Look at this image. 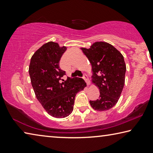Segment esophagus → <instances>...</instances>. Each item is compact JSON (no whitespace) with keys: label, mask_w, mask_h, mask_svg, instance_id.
<instances>
[{"label":"esophagus","mask_w":153,"mask_h":153,"mask_svg":"<svg viewBox=\"0 0 153 153\" xmlns=\"http://www.w3.org/2000/svg\"><path fill=\"white\" fill-rule=\"evenodd\" d=\"M83 79H84L85 80V82H86L87 85H89V84H90L89 79H88V77H87V75L86 74H84V76H83Z\"/></svg>","instance_id":"34e87169"}]
</instances>
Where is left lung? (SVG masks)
Listing matches in <instances>:
<instances>
[{
    "label": "left lung",
    "mask_w": 153,
    "mask_h": 153,
    "mask_svg": "<svg viewBox=\"0 0 153 153\" xmlns=\"http://www.w3.org/2000/svg\"><path fill=\"white\" fill-rule=\"evenodd\" d=\"M92 64L93 82L100 90L98 99L90 100L95 110L106 111L117 102L125 84L126 66L120 51L107 42H95L82 48Z\"/></svg>",
    "instance_id": "1"
}]
</instances>
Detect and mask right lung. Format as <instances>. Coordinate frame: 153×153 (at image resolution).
Returning a JSON list of instances; mask_svg holds the SVG:
<instances>
[{
    "instance_id": "right-lung-1",
    "label": "right lung",
    "mask_w": 153,
    "mask_h": 153,
    "mask_svg": "<svg viewBox=\"0 0 153 153\" xmlns=\"http://www.w3.org/2000/svg\"><path fill=\"white\" fill-rule=\"evenodd\" d=\"M65 51L66 47H60L57 43H46L33 54L29 67L36 98L49 115L56 118L70 115L76 94L86 86L79 77L62 79L65 71L60 68L59 61Z\"/></svg>"
}]
</instances>
